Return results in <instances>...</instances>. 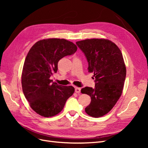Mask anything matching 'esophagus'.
Returning <instances> with one entry per match:
<instances>
[{
  "label": "esophagus",
  "mask_w": 148,
  "mask_h": 148,
  "mask_svg": "<svg viewBox=\"0 0 148 148\" xmlns=\"http://www.w3.org/2000/svg\"><path fill=\"white\" fill-rule=\"evenodd\" d=\"M81 91V88H75V92L79 94Z\"/></svg>",
  "instance_id": "obj_1"
}]
</instances>
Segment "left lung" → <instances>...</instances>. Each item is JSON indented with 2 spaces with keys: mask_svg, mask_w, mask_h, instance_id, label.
I'll list each match as a JSON object with an SVG mask.
<instances>
[{
  "mask_svg": "<svg viewBox=\"0 0 148 148\" xmlns=\"http://www.w3.org/2000/svg\"><path fill=\"white\" fill-rule=\"evenodd\" d=\"M86 57L88 71L94 73L95 87H85L81 92L91 97L86 114L98 118L113 108L122 95L126 67L117 46L105 39H85L76 42Z\"/></svg>",
  "mask_w": 148,
  "mask_h": 148,
  "instance_id": "obj_1",
  "label": "left lung"
}]
</instances>
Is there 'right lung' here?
<instances>
[{
  "label": "right lung",
  "mask_w": 148,
  "mask_h": 148,
  "mask_svg": "<svg viewBox=\"0 0 148 148\" xmlns=\"http://www.w3.org/2000/svg\"><path fill=\"white\" fill-rule=\"evenodd\" d=\"M77 47L64 39H47L36 42L25 60L21 75L23 92L29 106L45 117L56 115L64 109L75 88L52 82L50 77L57 73L59 61L72 55Z\"/></svg>",
  "instance_id": "obj_1"
}]
</instances>
